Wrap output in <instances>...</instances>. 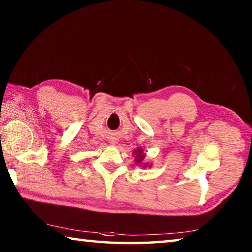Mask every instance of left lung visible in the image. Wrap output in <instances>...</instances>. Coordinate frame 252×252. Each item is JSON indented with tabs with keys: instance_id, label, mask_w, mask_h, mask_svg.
I'll use <instances>...</instances> for the list:
<instances>
[{
	"instance_id": "1",
	"label": "left lung",
	"mask_w": 252,
	"mask_h": 252,
	"mask_svg": "<svg viewBox=\"0 0 252 252\" xmlns=\"http://www.w3.org/2000/svg\"><path fill=\"white\" fill-rule=\"evenodd\" d=\"M138 152H139V155H141V152H142V151H141V150H138ZM142 158H143V156L141 157V159H142ZM141 159H140L139 161H141Z\"/></svg>"
}]
</instances>
